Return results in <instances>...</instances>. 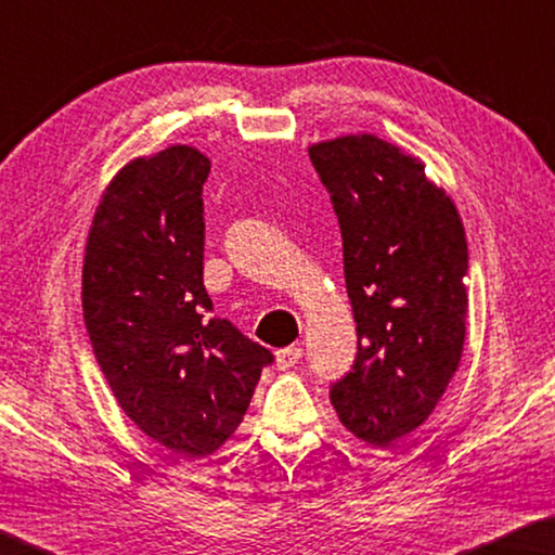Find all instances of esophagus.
I'll list each match as a JSON object with an SVG mask.
<instances>
[{
	"mask_svg": "<svg viewBox=\"0 0 555 555\" xmlns=\"http://www.w3.org/2000/svg\"><path fill=\"white\" fill-rule=\"evenodd\" d=\"M300 358H302V349H298V346H286V349H279L276 351L279 371H288V367L296 365Z\"/></svg>",
	"mask_w": 555,
	"mask_h": 555,
	"instance_id": "1",
	"label": "esophagus"
}]
</instances>
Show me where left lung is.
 <instances>
[{
	"label": "left lung",
	"instance_id": "obj_1",
	"mask_svg": "<svg viewBox=\"0 0 555 555\" xmlns=\"http://www.w3.org/2000/svg\"><path fill=\"white\" fill-rule=\"evenodd\" d=\"M310 160L339 219L358 332L356 361L330 399L356 438L389 448L433 414L460 365L464 225L423 163L383 139L322 141Z\"/></svg>",
	"mask_w": 555,
	"mask_h": 555
}]
</instances>
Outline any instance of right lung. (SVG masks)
Here are the masks:
<instances>
[{"instance_id":"obj_1","label":"right lung","mask_w":555,"mask_h":555,"mask_svg":"<svg viewBox=\"0 0 555 555\" xmlns=\"http://www.w3.org/2000/svg\"><path fill=\"white\" fill-rule=\"evenodd\" d=\"M211 163L170 146L117 172L83 257V322L117 404L184 460L241 426L274 353L214 314L204 288L202 188Z\"/></svg>"}]
</instances>
